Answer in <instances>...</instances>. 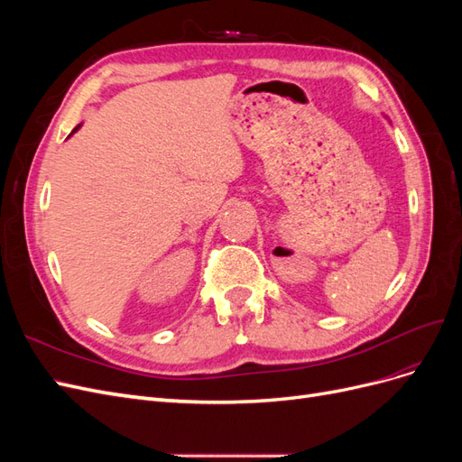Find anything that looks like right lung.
I'll return each mask as SVG.
<instances>
[{
	"mask_svg": "<svg viewBox=\"0 0 462 462\" xmlns=\"http://www.w3.org/2000/svg\"><path fill=\"white\" fill-rule=\"evenodd\" d=\"M80 125H82V123H80ZM80 125H77V127H75V129H73V131H71V134H75V133H77V131H79V129H80ZM71 134H69V136H71Z\"/></svg>",
	"mask_w": 462,
	"mask_h": 462,
	"instance_id": "1",
	"label": "right lung"
}]
</instances>
